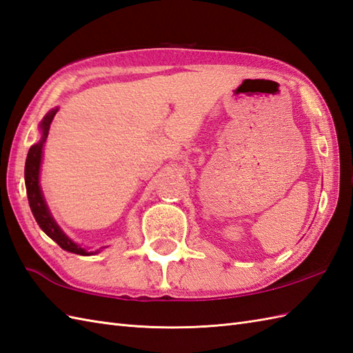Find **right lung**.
I'll list each match as a JSON object with an SVG mask.
<instances>
[{
    "instance_id": "obj_1",
    "label": "right lung",
    "mask_w": 353,
    "mask_h": 353,
    "mask_svg": "<svg viewBox=\"0 0 353 353\" xmlns=\"http://www.w3.org/2000/svg\"><path fill=\"white\" fill-rule=\"evenodd\" d=\"M59 112V107L52 108L48 113L45 114L42 122L39 123V130H41V139L39 142L34 143L30 148V151L27 154V160H26V187H27V196H28V203L31 208V213H33L37 225L41 226V230L52 239L57 245L68 250V252H72L77 255H95L98 254L101 249L97 250H88L83 248L81 245H78L72 239H69L66 236V232L60 228L59 223L56 222V219L52 217L51 211L46 205V201L43 198V193L41 189V166H42V155H43V146L46 142V137H48L51 122L54 119V116Z\"/></svg>"
}]
</instances>
